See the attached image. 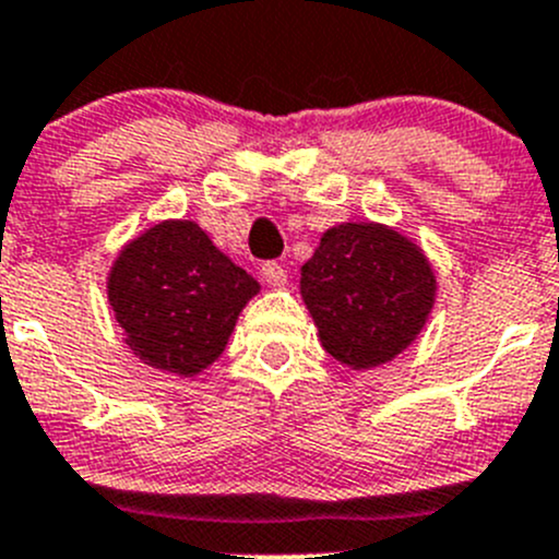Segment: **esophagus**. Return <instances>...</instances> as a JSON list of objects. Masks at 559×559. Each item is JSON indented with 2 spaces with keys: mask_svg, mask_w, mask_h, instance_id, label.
<instances>
[{
  "mask_svg": "<svg viewBox=\"0 0 559 559\" xmlns=\"http://www.w3.org/2000/svg\"><path fill=\"white\" fill-rule=\"evenodd\" d=\"M262 278L267 281V286H284L286 284V270L281 264L267 262L262 267Z\"/></svg>",
  "mask_w": 559,
  "mask_h": 559,
  "instance_id": "obj_1",
  "label": "esophagus"
}]
</instances>
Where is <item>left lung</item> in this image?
Instances as JSON below:
<instances>
[{"label": "left lung", "mask_w": 559, "mask_h": 559, "mask_svg": "<svg viewBox=\"0 0 559 559\" xmlns=\"http://www.w3.org/2000/svg\"><path fill=\"white\" fill-rule=\"evenodd\" d=\"M430 259L385 223H338L300 267V297L322 350L364 372L405 353L436 306Z\"/></svg>", "instance_id": "8db88e82"}]
</instances>
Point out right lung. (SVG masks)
Instances as JSON below:
<instances>
[{
	"label": "right lung",
	"instance_id": "obj_1",
	"mask_svg": "<svg viewBox=\"0 0 559 559\" xmlns=\"http://www.w3.org/2000/svg\"><path fill=\"white\" fill-rule=\"evenodd\" d=\"M259 281L195 221H159L129 239L107 273L123 344L159 372L198 378L226 350Z\"/></svg>",
	"mask_w": 559,
	"mask_h": 559
}]
</instances>
